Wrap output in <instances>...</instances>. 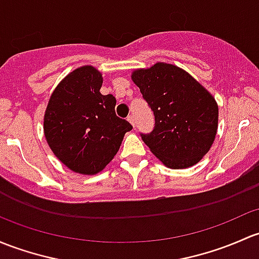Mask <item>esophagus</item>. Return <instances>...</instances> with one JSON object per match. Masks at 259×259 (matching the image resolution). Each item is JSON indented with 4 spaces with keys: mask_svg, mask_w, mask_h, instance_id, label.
Wrapping results in <instances>:
<instances>
[{
    "mask_svg": "<svg viewBox=\"0 0 259 259\" xmlns=\"http://www.w3.org/2000/svg\"><path fill=\"white\" fill-rule=\"evenodd\" d=\"M126 119H127V121H129L130 124H132L133 126L135 127V120H134V116H133V115H129V116H127Z\"/></svg>",
    "mask_w": 259,
    "mask_h": 259,
    "instance_id": "obj_1",
    "label": "esophagus"
}]
</instances>
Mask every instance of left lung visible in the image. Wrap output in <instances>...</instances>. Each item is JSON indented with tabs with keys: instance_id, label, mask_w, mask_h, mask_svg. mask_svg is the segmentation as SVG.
Instances as JSON below:
<instances>
[{
	"instance_id": "8db88e82",
	"label": "left lung",
	"mask_w": 259,
	"mask_h": 259,
	"mask_svg": "<svg viewBox=\"0 0 259 259\" xmlns=\"http://www.w3.org/2000/svg\"><path fill=\"white\" fill-rule=\"evenodd\" d=\"M132 78L155 116L152 132L140 134L144 143L167 167L197 164L216 137L219 107L214 98L172 64L138 69Z\"/></svg>"
}]
</instances>
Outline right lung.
<instances>
[{
  "label": "right lung",
  "mask_w": 259,
  "mask_h": 259,
  "mask_svg": "<svg viewBox=\"0 0 259 259\" xmlns=\"http://www.w3.org/2000/svg\"><path fill=\"white\" fill-rule=\"evenodd\" d=\"M102 74L91 65L73 70L52 94L45 135L57 157L75 172L93 175L113 160L132 124L115 114L116 99L100 93Z\"/></svg>",
  "instance_id": "1"
}]
</instances>
